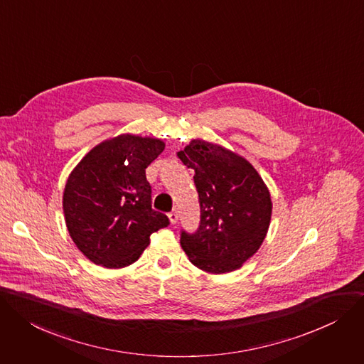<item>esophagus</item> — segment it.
<instances>
[{
    "mask_svg": "<svg viewBox=\"0 0 364 364\" xmlns=\"http://www.w3.org/2000/svg\"><path fill=\"white\" fill-rule=\"evenodd\" d=\"M168 219H170V222H171L173 225H176V223H177V220H178V213H177V212H171V213H168Z\"/></svg>",
    "mask_w": 364,
    "mask_h": 364,
    "instance_id": "obj_1",
    "label": "esophagus"
}]
</instances>
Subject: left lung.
I'll use <instances>...</instances> for the list:
<instances>
[{
    "label": "left lung",
    "mask_w": 364,
    "mask_h": 364,
    "mask_svg": "<svg viewBox=\"0 0 364 364\" xmlns=\"http://www.w3.org/2000/svg\"><path fill=\"white\" fill-rule=\"evenodd\" d=\"M177 156L194 170L200 225L181 232L191 264L210 274L242 267L261 247L272 220L270 191L252 165L218 144L193 139Z\"/></svg>",
    "instance_id": "8db88e82"
}]
</instances>
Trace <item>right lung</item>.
I'll return each instance as SVG.
<instances>
[{
	"instance_id": "right-lung-1",
	"label": "right lung",
	"mask_w": 364,
	"mask_h": 364,
	"mask_svg": "<svg viewBox=\"0 0 364 364\" xmlns=\"http://www.w3.org/2000/svg\"><path fill=\"white\" fill-rule=\"evenodd\" d=\"M158 138L122 134L94 146L71 171L62 206L70 237L97 266L123 269L170 225L151 208L145 170L164 151Z\"/></svg>"
}]
</instances>
